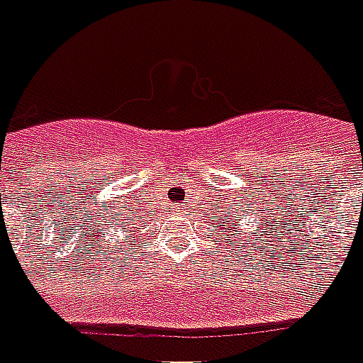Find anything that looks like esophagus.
<instances>
[{"label": "esophagus", "mask_w": 363, "mask_h": 363, "mask_svg": "<svg viewBox=\"0 0 363 363\" xmlns=\"http://www.w3.org/2000/svg\"><path fill=\"white\" fill-rule=\"evenodd\" d=\"M184 209V206H177V211H182Z\"/></svg>", "instance_id": "esophagus-1"}]
</instances>
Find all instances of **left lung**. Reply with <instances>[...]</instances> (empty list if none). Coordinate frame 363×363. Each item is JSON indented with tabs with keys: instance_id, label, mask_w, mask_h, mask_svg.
<instances>
[{
	"instance_id": "obj_1",
	"label": "left lung",
	"mask_w": 363,
	"mask_h": 363,
	"mask_svg": "<svg viewBox=\"0 0 363 363\" xmlns=\"http://www.w3.org/2000/svg\"><path fill=\"white\" fill-rule=\"evenodd\" d=\"M232 220H234V218H232ZM226 225H228V223H226ZM228 232H232V226H228V228H225V232H223V238H226V234H228ZM236 236V234H232V238Z\"/></svg>"
}]
</instances>
